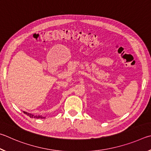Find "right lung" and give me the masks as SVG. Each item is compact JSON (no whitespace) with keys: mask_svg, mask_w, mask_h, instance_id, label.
I'll use <instances>...</instances> for the list:
<instances>
[{"mask_svg":"<svg viewBox=\"0 0 151 151\" xmlns=\"http://www.w3.org/2000/svg\"><path fill=\"white\" fill-rule=\"evenodd\" d=\"M24 113H25V114H26L28 116H29V117H32V118H36V119H44L45 117H42V116H41V115H38V116H37V115H33L32 114H30V113H27V112H25V111H23Z\"/></svg>","mask_w":151,"mask_h":151,"instance_id":"1","label":"right lung"}]
</instances>
